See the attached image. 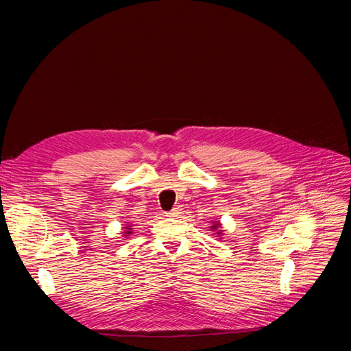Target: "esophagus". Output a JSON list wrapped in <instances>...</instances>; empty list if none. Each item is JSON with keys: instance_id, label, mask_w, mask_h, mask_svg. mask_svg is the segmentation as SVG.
I'll list each match as a JSON object with an SVG mask.
<instances>
[{"instance_id": "obj_1", "label": "esophagus", "mask_w": 351, "mask_h": 351, "mask_svg": "<svg viewBox=\"0 0 351 351\" xmlns=\"http://www.w3.org/2000/svg\"><path fill=\"white\" fill-rule=\"evenodd\" d=\"M182 213V209H180V206H175L171 212H168L166 213V216L168 217H176V216H179Z\"/></svg>"}]
</instances>
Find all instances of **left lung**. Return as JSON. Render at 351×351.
<instances>
[{"label":"left lung","instance_id":"8db88e82","mask_svg":"<svg viewBox=\"0 0 351 351\" xmlns=\"http://www.w3.org/2000/svg\"><path fill=\"white\" fill-rule=\"evenodd\" d=\"M217 226H219V225H215V226H212V228H213V229H217ZM219 233H220V230L217 232V234H219Z\"/></svg>","mask_w":351,"mask_h":351}]
</instances>
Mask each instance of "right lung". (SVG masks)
<instances>
[{
  "instance_id": "right-lung-1",
  "label": "right lung",
  "mask_w": 351,
  "mask_h": 351,
  "mask_svg": "<svg viewBox=\"0 0 351 351\" xmlns=\"http://www.w3.org/2000/svg\"><path fill=\"white\" fill-rule=\"evenodd\" d=\"M125 229H131V228H125ZM123 233H125V234H129V233H131V232H129V230H125Z\"/></svg>"
}]
</instances>
